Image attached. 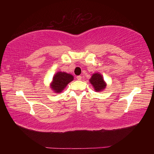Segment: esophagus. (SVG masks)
<instances>
[{"label":"esophagus","mask_w":154,"mask_h":154,"mask_svg":"<svg viewBox=\"0 0 154 154\" xmlns=\"http://www.w3.org/2000/svg\"><path fill=\"white\" fill-rule=\"evenodd\" d=\"M77 80H82V76H80V75H79V76L77 77Z\"/></svg>","instance_id":"34e87169"}]
</instances>
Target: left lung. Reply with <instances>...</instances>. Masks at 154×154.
<instances>
[{
    "label": "left lung",
    "mask_w": 154,
    "mask_h": 154,
    "mask_svg": "<svg viewBox=\"0 0 154 154\" xmlns=\"http://www.w3.org/2000/svg\"><path fill=\"white\" fill-rule=\"evenodd\" d=\"M90 82L94 88L96 92H101L106 88V83L100 73H94L90 79Z\"/></svg>",
    "instance_id": "8db88e82"
}]
</instances>
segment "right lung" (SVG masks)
<instances>
[{"instance_id": "add662e5", "label": "right lung", "mask_w": 154, "mask_h": 154, "mask_svg": "<svg viewBox=\"0 0 154 154\" xmlns=\"http://www.w3.org/2000/svg\"><path fill=\"white\" fill-rule=\"evenodd\" d=\"M73 79V76L71 74L65 72H58L54 76L51 83V89L54 91V92L60 93Z\"/></svg>"}]
</instances>
